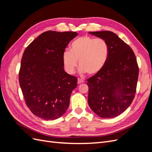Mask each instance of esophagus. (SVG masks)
Returning a JSON list of instances; mask_svg holds the SVG:
<instances>
[{"mask_svg":"<svg viewBox=\"0 0 152 152\" xmlns=\"http://www.w3.org/2000/svg\"><path fill=\"white\" fill-rule=\"evenodd\" d=\"M83 82H84V80H82V79H77V83L79 84H81V83H83Z\"/></svg>","mask_w":152,"mask_h":152,"instance_id":"1","label":"esophagus"}]
</instances>
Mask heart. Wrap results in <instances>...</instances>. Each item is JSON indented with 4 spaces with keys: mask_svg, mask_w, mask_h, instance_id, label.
Returning a JSON list of instances; mask_svg holds the SVG:
<instances>
[{
    "mask_svg": "<svg viewBox=\"0 0 152 152\" xmlns=\"http://www.w3.org/2000/svg\"><path fill=\"white\" fill-rule=\"evenodd\" d=\"M108 53V44L104 40L82 36L72 43L70 50L63 53L64 66L68 73H73L79 61L81 73L94 75L102 70L107 61Z\"/></svg>",
    "mask_w": 152,
    "mask_h": 152,
    "instance_id": "heart-1",
    "label": "heart"
}]
</instances>
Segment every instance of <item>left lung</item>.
Segmentation results:
<instances>
[{"instance_id": "1", "label": "left lung", "mask_w": 152, "mask_h": 152, "mask_svg": "<svg viewBox=\"0 0 152 152\" xmlns=\"http://www.w3.org/2000/svg\"><path fill=\"white\" fill-rule=\"evenodd\" d=\"M107 42L108 57L98 74L87 80L88 104L100 117L111 118L122 113L134 99L139 68L129 45L110 31H89Z\"/></svg>"}]
</instances>
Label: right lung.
Returning a JSON list of instances; mask_svg holds the SVG:
<instances>
[{
    "label": "right lung",
    "mask_w": 152,
    "mask_h": 152,
    "mask_svg": "<svg viewBox=\"0 0 152 152\" xmlns=\"http://www.w3.org/2000/svg\"><path fill=\"white\" fill-rule=\"evenodd\" d=\"M74 31H45L25 50L19 82L25 102L35 115L55 120L66 112L77 78L64 70L63 54Z\"/></svg>",
    "instance_id": "add662e5"
}]
</instances>
